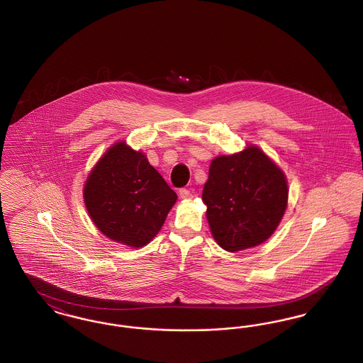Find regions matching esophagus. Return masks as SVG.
I'll return each mask as SVG.
<instances>
[{
    "label": "esophagus",
    "instance_id": "obj_1",
    "mask_svg": "<svg viewBox=\"0 0 363 363\" xmlns=\"http://www.w3.org/2000/svg\"><path fill=\"white\" fill-rule=\"evenodd\" d=\"M178 194H179V197H181V199H184V200H188V199L191 197V193H190V190L186 189V188H182V189H179Z\"/></svg>",
    "mask_w": 363,
    "mask_h": 363
}]
</instances>
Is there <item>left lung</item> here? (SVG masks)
<instances>
[{
  "mask_svg": "<svg viewBox=\"0 0 363 363\" xmlns=\"http://www.w3.org/2000/svg\"><path fill=\"white\" fill-rule=\"evenodd\" d=\"M289 200L284 173L256 145L211 162L203 190L212 237L227 252L267 241Z\"/></svg>",
  "mask_w": 363,
  "mask_h": 363,
  "instance_id": "left-lung-1",
  "label": "left lung"
}]
</instances>
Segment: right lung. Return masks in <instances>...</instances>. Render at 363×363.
Returning <instances> with one entry per match:
<instances>
[{
    "label": "right lung",
    "mask_w": 363,
    "mask_h": 363,
    "mask_svg": "<svg viewBox=\"0 0 363 363\" xmlns=\"http://www.w3.org/2000/svg\"><path fill=\"white\" fill-rule=\"evenodd\" d=\"M84 203L106 237L130 247L152 241L177 194L140 151L125 141L110 147L86 178Z\"/></svg>",
    "instance_id": "add662e5"
}]
</instances>
